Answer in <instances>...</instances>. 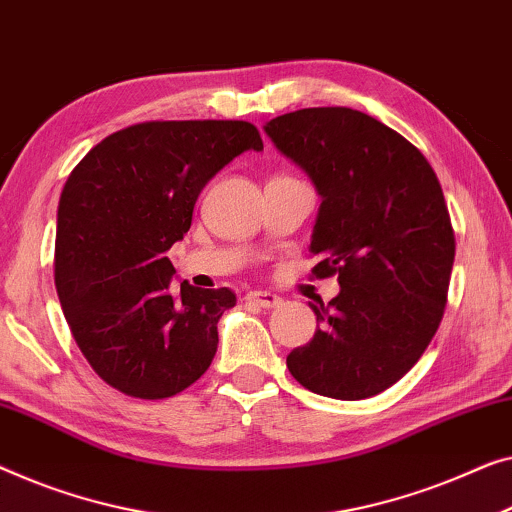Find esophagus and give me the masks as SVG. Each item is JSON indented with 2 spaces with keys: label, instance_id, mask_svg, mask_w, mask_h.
Listing matches in <instances>:
<instances>
[{
  "label": "esophagus",
  "instance_id": "34e87169",
  "mask_svg": "<svg viewBox=\"0 0 512 512\" xmlns=\"http://www.w3.org/2000/svg\"><path fill=\"white\" fill-rule=\"evenodd\" d=\"M247 300L251 302V305L263 307V309H274L281 305L279 295L268 293V291H251V293H247Z\"/></svg>",
  "mask_w": 512,
  "mask_h": 512
}]
</instances>
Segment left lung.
I'll return each mask as SVG.
<instances>
[{"mask_svg": "<svg viewBox=\"0 0 512 512\" xmlns=\"http://www.w3.org/2000/svg\"><path fill=\"white\" fill-rule=\"evenodd\" d=\"M265 133L316 184L311 274L342 286L311 305L321 328L288 353V372L323 397L379 395L420 360L448 302L455 231L439 177L416 145L353 108H302Z\"/></svg>", "mask_w": 512, "mask_h": 512, "instance_id": "1", "label": "left lung"}]
</instances>
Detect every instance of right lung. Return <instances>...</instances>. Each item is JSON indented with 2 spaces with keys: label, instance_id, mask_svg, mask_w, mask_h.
Masks as SVG:
<instances>
[{
  "label": "right lung",
  "instance_id": "obj_1",
  "mask_svg": "<svg viewBox=\"0 0 512 512\" xmlns=\"http://www.w3.org/2000/svg\"><path fill=\"white\" fill-rule=\"evenodd\" d=\"M261 133L240 120L140 122L110 133L71 170L57 207L55 286L92 369L138 399L173 397L207 372L228 288L170 284L166 251L196 198Z\"/></svg>",
  "mask_w": 512,
  "mask_h": 512
}]
</instances>
